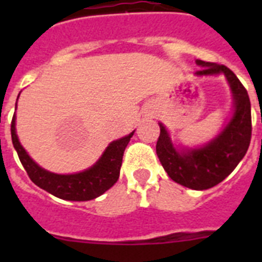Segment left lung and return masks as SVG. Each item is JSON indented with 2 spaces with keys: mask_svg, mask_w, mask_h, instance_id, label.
<instances>
[{
  "mask_svg": "<svg viewBox=\"0 0 262 262\" xmlns=\"http://www.w3.org/2000/svg\"><path fill=\"white\" fill-rule=\"evenodd\" d=\"M203 67L196 76L223 73L233 96V115L222 133L200 148L176 149L165 127L160 123L156 154L165 172L177 184L194 190H206L232 173L248 151L252 136L251 101L247 89L236 75L222 64L196 60Z\"/></svg>",
  "mask_w": 262,
  "mask_h": 262,
  "instance_id": "8db88e82",
  "label": "left lung"
}]
</instances>
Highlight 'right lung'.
<instances>
[{
	"label": "right lung",
	"instance_id": "add662e5",
	"mask_svg": "<svg viewBox=\"0 0 262 262\" xmlns=\"http://www.w3.org/2000/svg\"><path fill=\"white\" fill-rule=\"evenodd\" d=\"M133 135L134 131L129 135L110 143L98 161L84 172L75 174H56L40 168L27 155L15 133V115L11 120L13 145L30 180L43 190L67 201H90L108 190L119 178L124 149Z\"/></svg>",
	"mask_w": 262,
	"mask_h": 262
}]
</instances>
